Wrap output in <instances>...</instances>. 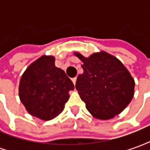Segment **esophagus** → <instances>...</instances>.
I'll return each instance as SVG.
<instances>
[{
  "label": "esophagus",
  "instance_id": "34e87169",
  "mask_svg": "<svg viewBox=\"0 0 150 150\" xmlns=\"http://www.w3.org/2000/svg\"><path fill=\"white\" fill-rule=\"evenodd\" d=\"M76 79H77V78H76V77H74V78L71 79V80H72V82H73V83H74V84H75V83H76Z\"/></svg>",
  "mask_w": 150,
  "mask_h": 150
}]
</instances>
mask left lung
Here are the masks:
<instances>
[{"instance_id":"1","label":"left lung","mask_w":150,"mask_h":150,"mask_svg":"<svg viewBox=\"0 0 150 150\" xmlns=\"http://www.w3.org/2000/svg\"><path fill=\"white\" fill-rule=\"evenodd\" d=\"M83 73L75 88L86 108L95 117L108 120L121 112L134 95V79L122 62L104 51L88 58L76 53Z\"/></svg>"}]
</instances>
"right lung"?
<instances>
[{"instance_id":"obj_1","label":"right lung","mask_w":150,"mask_h":150,"mask_svg":"<svg viewBox=\"0 0 150 150\" xmlns=\"http://www.w3.org/2000/svg\"><path fill=\"white\" fill-rule=\"evenodd\" d=\"M64 71L56 67L53 56H42L24 72L20 81L19 96L32 116L49 120L62 112L74 89Z\"/></svg>"}]
</instances>
